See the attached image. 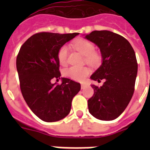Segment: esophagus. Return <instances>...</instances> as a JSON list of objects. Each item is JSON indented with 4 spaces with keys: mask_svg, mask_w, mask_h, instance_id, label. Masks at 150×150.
<instances>
[{
    "mask_svg": "<svg viewBox=\"0 0 150 150\" xmlns=\"http://www.w3.org/2000/svg\"><path fill=\"white\" fill-rule=\"evenodd\" d=\"M85 86H86V85H85L84 83H82V84H81V88H82V89H83V88H84Z\"/></svg>",
    "mask_w": 150,
    "mask_h": 150,
    "instance_id": "obj_1",
    "label": "esophagus"
}]
</instances>
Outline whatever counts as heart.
I'll use <instances>...</instances> for the list:
<instances>
[{
  "instance_id": "1",
  "label": "heart",
  "mask_w": 150,
  "mask_h": 150,
  "mask_svg": "<svg viewBox=\"0 0 150 150\" xmlns=\"http://www.w3.org/2000/svg\"><path fill=\"white\" fill-rule=\"evenodd\" d=\"M74 48L86 56V62L90 65L95 66L100 62V57L95 52V45L89 40L79 39L74 43ZM68 47L64 45L58 51L57 57L61 65L64 66L67 64ZM89 74V69L86 67H68L64 71V75L76 81H82Z\"/></svg>"
}]
</instances>
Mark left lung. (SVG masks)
I'll return each mask as SVG.
<instances>
[{"instance_id": "1", "label": "left lung", "mask_w": 150, "mask_h": 150, "mask_svg": "<svg viewBox=\"0 0 150 150\" xmlns=\"http://www.w3.org/2000/svg\"><path fill=\"white\" fill-rule=\"evenodd\" d=\"M85 38L98 46L102 63L91 79L104 83L91 85L95 94L88 100L94 117L111 121L120 116L129 104L134 91L137 62L132 45L122 36L110 30H94Z\"/></svg>"}]
</instances>
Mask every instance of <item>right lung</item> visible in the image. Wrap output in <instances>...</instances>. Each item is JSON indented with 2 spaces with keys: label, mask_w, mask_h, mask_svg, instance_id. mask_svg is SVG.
Listing matches in <instances>:
<instances>
[{
  "label": "right lung",
  "mask_w": 150,
  "mask_h": 150,
  "mask_svg": "<svg viewBox=\"0 0 150 150\" xmlns=\"http://www.w3.org/2000/svg\"><path fill=\"white\" fill-rule=\"evenodd\" d=\"M79 33L41 32L29 38L21 46L16 58L20 88L26 104L44 122L59 121L69 114L73 98L80 84L62 78V84L52 83L60 79L58 51Z\"/></svg>",
  "instance_id": "1"
}]
</instances>
